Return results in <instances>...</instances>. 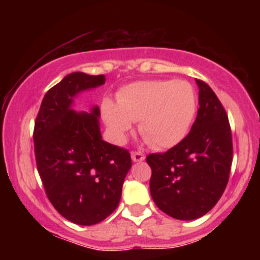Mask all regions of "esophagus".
Segmentation results:
<instances>
[{"mask_svg":"<svg viewBox=\"0 0 260 260\" xmlns=\"http://www.w3.org/2000/svg\"><path fill=\"white\" fill-rule=\"evenodd\" d=\"M132 160L134 162H140V161L145 160V156L144 154L139 153V151H132Z\"/></svg>","mask_w":260,"mask_h":260,"instance_id":"1","label":"esophagus"}]
</instances>
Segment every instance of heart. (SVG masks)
I'll return each mask as SVG.
<instances>
[{
	"mask_svg": "<svg viewBox=\"0 0 260 260\" xmlns=\"http://www.w3.org/2000/svg\"><path fill=\"white\" fill-rule=\"evenodd\" d=\"M101 112L117 143H123L133 122L139 121L140 134L154 148L169 149L189 133L197 112V95L184 80H143L122 88L117 104L104 100Z\"/></svg>",
	"mask_w": 260,
	"mask_h": 260,
	"instance_id": "b5f03b06",
	"label": "heart"
}]
</instances>
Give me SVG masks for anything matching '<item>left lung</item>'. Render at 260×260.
Returning a JSON list of instances; mask_svg holds the SVG:
<instances>
[{"instance_id": "obj_1", "label": "left lung", "mask_w": 260, "mask_h": 260, "mask_svg": "<svg viewBox=\"0 0 260 260\" xmlns=\"http://www.w3.org/2000/svg\"><path fill=\"white\" fill-rule=\"evenodd\" d=\"M199 110L190 132L166 153L148 155L150 194L156 207L177 220H194L221 198L232 164L229 118L215 92L202 80Z\"/></svg>"}]
</instances>
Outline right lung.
<instances>
[{
	"label": "right lung",
	"mask_w": 260,
	"mask_h": 260,
	"mask_svg": "<svg viewBox=\"0 0 260 260\" xmlns=\"http://www.w3.org/2000/svg\"><path fill=\"white\" fill-rule=\"evenodd\" d=\"M105 84V76L73 72L44 96L34 127L35 159L47 198L64 219L90 226L120 203L132 166L128 150L103 140L100 109L73 110L83 91Z\"/></svg>",
	"instance_id": "right-lung-1"
}]
</instances>
